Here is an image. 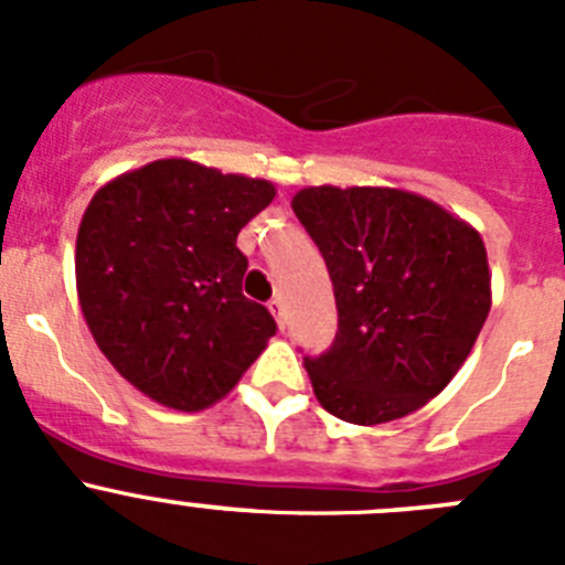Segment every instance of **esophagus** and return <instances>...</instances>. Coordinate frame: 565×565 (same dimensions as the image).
<instances>
[{
	"mask_svg": "<svg viewBox=\"0 0 565 565\" xmlns=\"http://www.w3.org/2000/svg\"><path fill=\"white\" fill-rule=\"evenodd\" d=\"M268 311L274 313L279 328H286V302H282V297H274L271 302H268Z\"/></svg>",
	"mask_w": 565,
	"mask_h": 565,
	"instance_id": "esophagus-1",
	"label": "esophagus"
}]
</instances>
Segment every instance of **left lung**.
Listing matches in <instances>:
<instances>
[{
  "instance_id": "obj_1",
  "label": "left lung",
  "mask_w": 565,
  "mask_h": 565,
  "mask_svg": "<svg viewBox=\"0 0 565 565\" xmlns=\"http://www.w3.org/2000/svg\"><path fill=\"white\" fill-rule=\"evenodd\" d=\"M291 209L326 257L339 311L331 351L306 356L319 404L362 427L411 416L452 382L487 322L481 234L391 186H306Z\"/></svg>"
}]
</instances>
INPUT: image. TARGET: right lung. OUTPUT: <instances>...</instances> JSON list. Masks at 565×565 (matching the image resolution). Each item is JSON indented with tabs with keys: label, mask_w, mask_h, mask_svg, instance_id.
Masks as SVG:
<instances>
[{
	"label": "right lung",
	"mask_w": 565,
	"mask_h": 565,
	"mask_svg": "<svg viewBox=\"0 0 565 565\" xmlns=\"http://www.w3.org/2000/svg\"><path fill=\"white\" fill-rule=\"evenodd\" d=\"M271 181L161 158L104 183L76 237L87 328L132 387L169 411L221 402L277 333L243 297L239 228L274 201Z\"/></svg>",
	"instance_id": "1"
}]
</instances>
